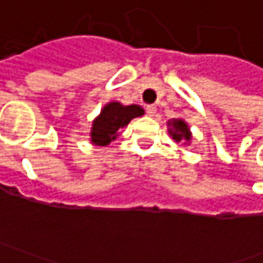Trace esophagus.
<instances>
[{
	"label": "esophagus",
	"instance_id": "esophagus-1",
	"mask_svg": "<svg viewBox=\"0 0 263 263\" xmlns=\"http://www.w3.org/2000/svg\"><path fill=\"white\" fill-rule=\"evenodd\" d=\"M146 112H147V116H155V112H157V106L155 105H147L146 106Z\"/></svg>",
	"mask_w": 263,
	"mask_h": 263
}]
</instances>
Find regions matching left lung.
<instances>
[{"label": "left lung", "instance_id": "left-lung-1", "mask_svg": "<svg viewBox=\"0 0 263 263\" xmlns=\"http://www.w3.org/2000/svg\"><path fill=\"white\" fill-rule=\"evenodd\" d=\"M168 135L173 137L176 142H183V145H190L193 135L190 132V127L183 118H173L168 120Z\"/></svg>", "mask_w": 263, "mask_h": 263}]
</instances>
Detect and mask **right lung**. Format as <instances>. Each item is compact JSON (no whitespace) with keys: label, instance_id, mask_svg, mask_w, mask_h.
Instances as JSON below:
<instances>
[{"label":"right lung","instance_id":"1","mask_svg":"<svg viewBox=\"0 0 263 263\" xmlns=\"http://www.w3.org/2000/svg\"><path fill=\"white\" fill-rule=\"evenodd\" d=\"M145 109L139 105H123L118 101H111L104 105L99 116L92 121L89 140L95 146H108L120 136V130L136 117H142Z\"/></svg>","mask_w":263,"mask_h":263}]
</instances>
